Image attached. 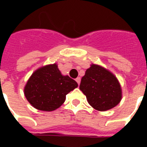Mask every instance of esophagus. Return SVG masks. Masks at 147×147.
Returning a JSON list of instances; mask_svg holds the SVG:
<instances>
[{
  "label": "esophagus",
  "mask_w": 147,
  "mask_h": 147,
  "mask_svg": "<svg viewBox=\"0 0 147 147\" xmlns=\"http://www.w3.org/2000/svg\"><path fill=\"white\" fill-rule=\"evenodd\" d=\"M76 81L77 83H78V84H79V85H80V81H81V79H80V77H78V78H77L76 80Z\"/></svg>",
  "instance_id": "1"
}]
</instances>
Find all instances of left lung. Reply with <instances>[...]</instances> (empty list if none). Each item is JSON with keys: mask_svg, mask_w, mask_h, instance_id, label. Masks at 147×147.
I'll list each match as a JSON object with an SVG mask.
<instances>
[{"mask_svg": "<svg viewBox=\"0 0 147 147\" xmlns=\"http://www.w3.org/2000/svg\"><path fill=\"white\" fill-rule=\"evenodd\" d=\"M80 89L88 103L98 111L114 108L122 98V90L117 77L98 64H92L86 69Z\"/></svg>", "mask_w": 147, "mask_h": 147, "instance_id": "8db88e82", "label": "left lung"}]
</instances>
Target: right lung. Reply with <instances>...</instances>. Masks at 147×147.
I'll list each match as a JSON object with an SVG mask.
<instances>
[{
  "label": "right lung",
  "mask_w": 147,
  "mask_h": 147,
  "mask_svg": "<svg viewBox=\"0 0 147 147\" xmlns=\"http://www.w3.org/2000/svg\"><path fill=\"white\" fill-rule=\"evenodd\" d=\"M77 86L78 83L63 76L54 63L34 71L24 86V95L33 107L50 112L63 105L66 95Z\"/></svg>",
  "instance_id": "obj_1"
}]
</instances>
